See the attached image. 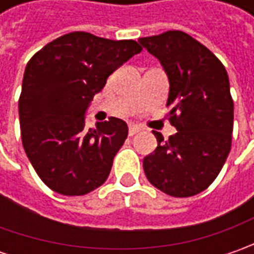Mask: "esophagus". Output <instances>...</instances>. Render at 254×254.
Instances as JSON below:
<instances>
[{"label":"esophagus","mask_w":254,"mask_h":254,"mask_svg":"<svg viewBox=\"0 0 254 254\" xmlns=\"http://www.w3.org/2000/svg\"><path fill=\"white\" fill-rule=\"evenodd\" d=\"M141 131V127L140 126H137V124H130L128 126V134L130 135H134V134H137V132Z\"/></svg>","instance_id":"esophagus-1"}]
</instances>
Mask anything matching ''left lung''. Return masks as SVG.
Returning a JSON list of instances; mask_svg holds the SVG:
<instances>
[{"label":"left lung","instance_id":"left-lung-1","mask_svg":"<svg viewBox=\"0 0 254 254\" xmlns=\"http://www.w3.org/2000/svg\"><path fill=\"white\" fill-rule=\"evenodd\" d=\"M170 80L167 106L177 128L142 161L147 180L175 198L205 190L226 161L233 131V100L228 72L206 46L182 31L140 38Z\"/></svg>","mask_w":254,"mask_h":254}]
</instances>
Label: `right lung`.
Segmentation results:
<instances>
[{
	"instance_id": "1",
	"label": "right lung",
	"mask_w": 254,
	"mask_h": 254,
	"mask_svg": "<svg viewBox=\"0 0 254 254\" xmlns=\"http://www.w3.org/2000/svg\"><path fill=\"white\" fill-rule=\"evenodd\" d=\"M141 52L135 41L70 32L44 46L25 67L19 124L26 157L55 192L77 196L107 180L127 138L120 119L86 128V110L110 74Z\"/></svg>"
}]
</instances>
